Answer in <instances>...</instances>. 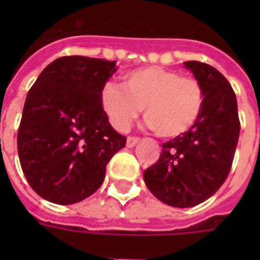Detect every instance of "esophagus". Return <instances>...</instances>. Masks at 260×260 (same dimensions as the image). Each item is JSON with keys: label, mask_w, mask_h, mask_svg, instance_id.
Listing matches in <instances>:
<instances>
[{"label": "esophagus", "mask_w": 260, "mask_h": 260, "mask_svg": "<svg viewBox=\"0 0 260 260\" xmlns=\"http://www.w3.org/2000/svg\"><path fill=\"white\" fill-rule=\"evenodd\" d=\"M139 141H141V138H138V136H128V139H126V146L134 147Z\"/></svg>", "instance_id": "34e87169"}]
</instances>
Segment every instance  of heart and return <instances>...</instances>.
<instances>
[{"mask_svg":"<svg viewBox=\"0 0 260 260\" xmlns=\"http://www.w3.org/2000/svg\"><path fill=\"white\" fill-rule=\"evenodd\" d=\"M102 104L115 129L126 131L145 110V119L158 136L177 138L193 128L205 107V90L198 79L161 67L131 71L122 87L104 86Z\"/></svg>","mask_w":260,"mask_h":260,"instance_id":"heart-1","label":"heart"}]
</instances>
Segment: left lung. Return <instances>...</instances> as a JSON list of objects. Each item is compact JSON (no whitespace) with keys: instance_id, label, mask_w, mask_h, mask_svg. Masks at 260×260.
<instances>
[{"instance_id":"1","label":"left lung","mask_w":260,"mask_h":260,"mask_svg":"<svg viewBox=\"0 0 260 260\" xmlns=\"http://www.w3.org/2000/svg\"><path fill=\"white\" fill-rule=\"evenodd\" d=\"M205 90V107L193 128L161 145V154L143 174L149 191L174 207H192L223 185L240 136L237 97L229 80L199 61L184 62Z\"/></svg>"}]
</instances>
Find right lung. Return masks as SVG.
<instances>
[{"label": "right lung", "mask_w": 260, "mask_h": 260, "mask_svg": "<svg viewBox=\"0 0 260 260\" xmlns=\"http://www.w3.org/2000/svg\"><path fill=\"white\" fill-rule=\"evenodd\" d=\"M115 61L67 55L43 69L26 97L18 154L31 189L57 205L93 195L126 136L108 122L102 104Z\"/></svg>", "instance_id": "add662e5"}]
</instances>
